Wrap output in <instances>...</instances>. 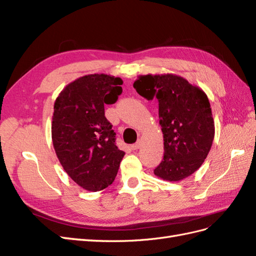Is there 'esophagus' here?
Returning <instances> with one entry per match:
<instances>
[{
	"mask_svg": "<svg viewBox=\"0 0 256 256\" xmlns=\"http://www.w3.org/2000/svg\"><path fill=\"white\" fill-rule=\"evenodd\" d=\"M141 147V142L138 141V142H136V144H132L131 145V150H138Z\"/></svg>",
	"mask_w": 256,
	"mask_h": 256,
	"instance_id": "esophagus-1",
	"label": "esophagus"
}]
</instances>
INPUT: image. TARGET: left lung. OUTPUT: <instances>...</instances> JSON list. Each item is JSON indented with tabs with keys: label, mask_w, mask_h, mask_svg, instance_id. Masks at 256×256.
Segmentation results:
<instances>
[{
	"label": "left lung",
	"mask_w": 256,
	"mask_h": 256,
	"mask_svg": "<svg viewBox=\"0 0 256 256\" xmlns=\"http://www.w3.org/2000/svg\"><path fill=\"white\" fill-rule=\"evenodd\" d=\"M134 88L141 96H154L159 102L164 154L154 170V175L178 182L194 173L203 164L214 138L207 95L182 76L172 74L140 76Z\"/></svg>",
	"instance_id": "8db88e82"
}]
</instances>
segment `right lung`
Masks as SVG:
<instances>
[{
	"label": "right lung",
	"instance_id": "obj_1",
	"mask_svg": "<svg viewBox=\"0 0 256 256\" xmlns=\"http://www.w3.org/2000/svg\"><path fill=\"white\" fill-rule=\"evenodd\" d=\"M122 84L120 78L109 74L84 76L69 83L54 104V150L65 172L85 190L110 186L125 154L104 116V104L116 102Z\"/></svg>",
	"mask_w": 256,
	"mask_h": 256
}]
</instances>
